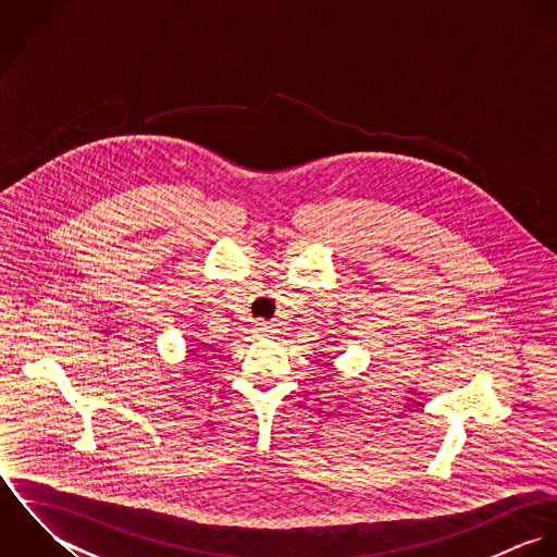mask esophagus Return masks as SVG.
I'll return each instance as SVG.
<instances>
[{
	"label": "esophagus",
	"mask_w": 557,
	"mask_h": 557,
	"mask_svg": "<svg viewBox=\"0 0 557 557\" xmlns=\"http://www.w3.org/2000/svg\"><path fill=\"white\" fill-rule=\"evenodd\" d=\"M255 325H257V327H255V334H257V336H268V334L276 332V330H274V325H272V323H268V321H263V319H261V321H257Z\"/></svg>",
	"instance_id": "1"
}]
</instances>
